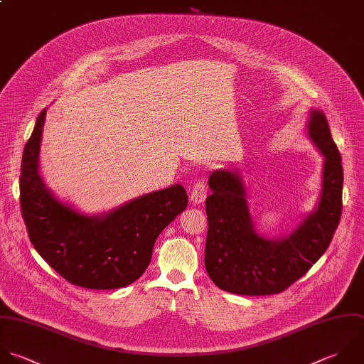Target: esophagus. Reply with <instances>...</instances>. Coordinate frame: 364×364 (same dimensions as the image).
Wrapping results in <instances>:
<instances>
[{
	"mask_svg": "<svg viewBox=\"0 0 364 364\" xmlns=\"http://www.w3.org/2000/svg\"><path fill=\"white\" fill-rule=\"evenodd\" d=\"M207 197V184L204 181H198L193 186V190H191V196H190V200L193 201V204H201L204 203Z\"/></svg>",
	"mask_w": 364,
	"mask_h": 364,
	"instance_id": "34e87169",
	"label": "esophagus"
}]
</instances>
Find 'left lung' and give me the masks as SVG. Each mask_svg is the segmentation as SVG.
Wrapping results in <instances>:
<instances>
[{"label":"left lung","instance_id":"left-lung-1","mask_svg":"<svg viewBox=\"0 0 364 364\" xmlns=\"http://www.w3.org/2000/svg\"><path fill=\"white\" fill-rule=\"evenodd\" d=\"M306 130L323 156L322 188L314 211L288 235L268 238L257 231L238 170L211 173L213 193L205 200V269L220 289L254 296L281 294L328 250L342 214V157L322 110L311 109Z\"/></svg>","mask_w":364,"mask_h":364}]
</instances>
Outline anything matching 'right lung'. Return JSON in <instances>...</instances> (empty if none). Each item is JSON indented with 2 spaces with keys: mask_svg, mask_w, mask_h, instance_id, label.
Returning <instances> with one entry per match:
<instances>
[{
  "mask_svg": "<svg viewBox=\"0 0 364 364\" xmlns=\"http://www.w3.org/2000/svg\"><path fill=\"white\" fill-rule=\"evenodd\" d=\"M46 109L36 117L21 161L19 203L36 252L68 282L89 289H116L147 269L160 232L187 208L181 184L133 198L89 215L60 201L39 173Z\"/></svg>",
  "mask_w": 364,
  "mask_h": 364,
  "instance_id": "right-lung-1",
  "label": "right lung"
}]
</instances>
